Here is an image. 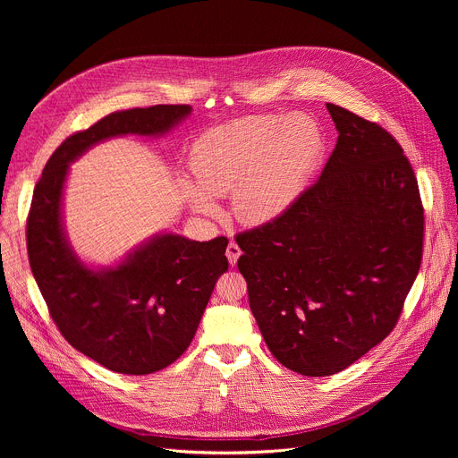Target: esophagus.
<instances>
[{
	"label": "esophagus",
	"instance_id": "34e87169",
	"mask_svg": "<svg viewBox=\"0 0 458 458\" xmlns=\"http://www.w3.org/2000/svg\"><path fill=\"white\" fill-rule=\"evenodd\" d=\"M226 257H228V263H230L232 267H235V265H237V259L241 257V248H239L235 242H230V244L226 246Z\"/></svg>",
	"mask_w": 458,
	"mask_h": 458
}]
</instances>
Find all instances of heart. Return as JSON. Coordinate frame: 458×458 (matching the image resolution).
I'll return each instance as SVG.
<instances>
[{
	"instance_id": "b5f03b06",
	"label": "heart",
	"mask_w": 458,
	"mask_h": 458,
	"mask_svg": "<svg viewBox=\"0 0 458 458\" xmlns=\"http://www.w3.org/2000/svg\"><path fill=\"white\" fill-rule=\"evenodd\" d=\"M320 150L315 123L304 114L246 117L210 130L193 145L190 170L195 185L181 181L193 212L219 214L216 198L232 195L235 217L268 225L286 216L301 198Z\"/></svg>"
}]
</instances>
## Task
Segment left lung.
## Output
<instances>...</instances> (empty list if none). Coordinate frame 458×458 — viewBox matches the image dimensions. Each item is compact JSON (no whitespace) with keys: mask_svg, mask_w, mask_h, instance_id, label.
I'll return each instance as SVG.
<instances>
[{"mask_svg":"<svg viewBox=\"0 0 458 458\" xmlns=\"http://www.w3.org/2000/svg\"><path fill=\"white\" fill-rule=\"evenodd\" d=\"M339 132L281 219L237 235L250 310L272 355L306 377L346 369L395 328L422 259L424 210L401 145L326 103Z\"/></svg>","mask_w":458,"mask_h":458,"instance_id":"obj_1","label":"left lung"}]
</instances>
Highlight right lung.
<instances>
[{
    "instance_id": "obj_1",
    "label": "right lung",
    "mask_w": 458,
    "mask_h": 458,
    "mask_svg": "<svg viewBox=\"0 0 458 458\" xmlns=\"http://www.w3.org/2000/svg\"><path fill=\"white\" fill-rule=\"evenodd\" d=\"M190 114V105L114 112L64 140L34 188L27 248L39 292L63 337L115 373L148 375L184 353L228 270V239L199 242L165 230L112 265H92L64 226V184L71 165L92 147L123 136L161 138Z\"/></svg>"
}]
</instances>
